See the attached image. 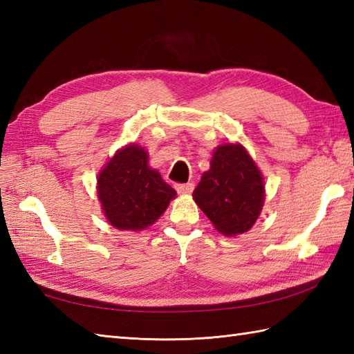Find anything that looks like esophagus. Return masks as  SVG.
I'll list each match as a JSON object with an SVG mask.
<instances>
[{"instance_id":"esophagus-1","label":"esophagus","mask_w":354,"mask_h":354,"mask_svg":"<svg viewBox=\"0 0 354 354\" xmlns=\"http://www.w3.org/2000/svg\"><path fill=\"white\" fill-rule=\"evenodd\" d=\"M175 189L178 193H183V194H189L193 192V184L192 183H187V184H176Z\"/></svg>"}]
</instances>
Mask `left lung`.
<instances>
[{
	"instance_id": "8db88e82",
	"label": "left lung",
	"mask_w": 354,
	"mask_h": 354,
	"mask_svg": "<svg viewBox=\"0 0 354 354\" xmlns=\"http://www.w3.org/2000/svg\"><path fill=\"white\" fill-rule=\"evenodd\" d=\"M193 198L227 236L242 234L257 221L265 201L260 170L240 145L219 146L212 167L202 175Z\"/></svg>"
}]
</instances>
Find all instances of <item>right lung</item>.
I'll list each match as a JSON object with an SVG mask.
<instances>
[{"label":"right lung","instance_id":"right-lung-1","mask_svg":"<svg viewBox=\"0 0 354 354\" xmlns=\"http://www.w3.org/2000/svg\"><path fill=\"white\" fill-rule=\"evenodd\" d=\"M97 192L112 227L132 231L152 225L176 196L175 189L147 165L146 150L135 145L106 164L97 179Z\"/></svg>","mask_w":354,"mask_h":354}]
</instances>
